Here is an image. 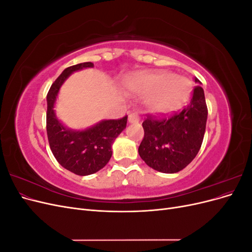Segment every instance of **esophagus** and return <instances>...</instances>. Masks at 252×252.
<instances>
[{
  "mask_svg": "<svg viewBox=\"0 0 252 252\" xmlns=\"http://www.w3.org/2000/svg\"><path fill=\"white\" fill-rule=\"evenodd\" d=\"M140 121V118L138 116V113H130L128 116V122L129 123H138V122Z\"/></svg>",
  "mask_w": 252,
  "mask_h": 252,
  "instance_id": "obj_1",
  "label": "esophagus"
}]
</instances>
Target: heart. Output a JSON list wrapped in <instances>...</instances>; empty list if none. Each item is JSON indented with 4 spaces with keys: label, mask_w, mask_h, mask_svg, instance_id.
I'll return each instance as SVG.
<instances>
[{
    "label": "heart",
    "mask_w": 252,
    "mask_h": 252,
    "mask_svg": "<svg viewBox=\"0 0 252 252\" xmlns=\"http://www.w3.org/2000/svg\"><path fill=\"white\" fill-rule=\"evenodd\" d=\"M128 88L134 95H148L146 103L152 112L164 113L179 108L187 101L191 83L170 72L144 73L129 83Z\"/></svg>",
    "instance_id": "1"
}]
</instances>
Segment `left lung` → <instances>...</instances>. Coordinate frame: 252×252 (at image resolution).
<instances>
[{
    "label": "left lung",
    "instance_id": "1",
    "mask_svg": "<svg viewBox=\"0 0 252 252\" xmlns=\"http://www.w3.org/2000/svg\"><path fill=\"white\" fill-rule=\"evenodd\" d=\"M194 82L200 85L199 79ZM204 89L196 86L191 101L170 118H148L143 122L144 139L139 155L152 169L175 173L192 162L204 139L207 122Z\"/></svg>",
    "mask_w": 252,
    "mask_h": 252
}]
</instances>
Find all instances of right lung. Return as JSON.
Returning a JSON list of instances; mask_svg holds the SVG:
<instances>
[{
	"mask_svg": "<svg viewBox=\"0 0 252 252\" xmlns=\"http://www.w3.org/2000/svg\"><path fill=\"white\" fill-rule=\"evenodd\" d=\"M93 67V63L86 62L66 68L47 94L46 129L50 149L61 166L78 175L93 174L106 166L112 156L114 140L127 124V117H124L120 120H103L77 130L65 126L57 117L55 105L64 82L73 72Z\"/></svg>",
	"mask_w": 252,
	"mask_h": 252,
	"instance_id": "obj_1",
	"label": "right lung"
}]
</instances>
